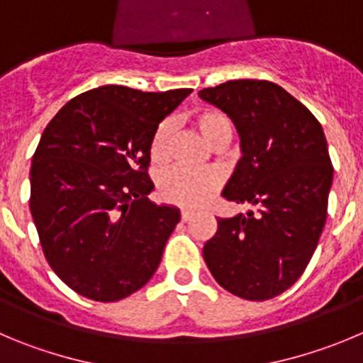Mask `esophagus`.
<instances>
[{"mask_svg":"<svg viewBox=\"0 0 363 363\" xmlns=\"http://www.w3.org/2000/svg\"><path fill=\"white\" fill-rule=\"evenodd\" d=\"M193 216V213L189 211V209H182L181 211V218H182V222H188L189 218H191Z\"/></svg>","mask_w":363,"mask_h":363,"instance_id":"obj_1","label":"esophagus"}]
</instances>
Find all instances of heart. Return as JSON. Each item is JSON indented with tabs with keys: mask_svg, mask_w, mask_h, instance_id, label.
I'll return each instance as SVG.
<instances>
[{
	"mask_svg": "<svg viewBox=\"0 0 363 363\" xmlns=\"http://www.w3.org/2000/svg\"><path fill=\"white\" fill-rule=\"evenodd\" d=\"M191 125L201 134L202 140L215 150L228 147L233 138V123L222 111L201 109L193 113ZM172 123L162 121L155 128L150 141V157L154 162H164L170 154ZM222 179L215 172H184L172 170L159 179V197L170 204L184 208H201L216 193Z\"/></svg>",
	"mask_w": 363,
	"mask_h": 363,
	"instance_id": "1",
	"label": "heart"
}]
</instances>
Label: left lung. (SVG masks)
I'll use <instances>...</instances> for the list:
<instances>
[{"label": "left lung", "instance_id": "left-lung-1", "mask_svg": "<svg viewBox=\"0 0 363 363\" xmlns=\"http://www.w3.org/2000/svg\"><path fill=\"white\" fill-rule=\"evenodd\" d=\"M235 123L242 157L222 197L254 209L216 218L204 262L216 283L247 301L289 290L313 256L328 215L333 166L317 118L267 80L199 91Z\"/></svg>", "mask_w": 363, "mask_h": 363}]
</instances>
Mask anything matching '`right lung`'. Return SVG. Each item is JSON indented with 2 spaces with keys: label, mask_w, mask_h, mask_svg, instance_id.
Listing matches in <instances>:
<instances>
[{
  "label": "right lung",
  "mask_w": 363,
  "mask_h": 363,
  "mask_svg": "<svg viewBox=\"0 0 363 363\" xmlns=\"http://www.w3.org/2000/svg\"><path fill=\"white\" fill-rule=\"evenodd\" d=\"M191 91L101 86L67 101L44 128L30 211L50 267L80 296L120 301L157 270L181 211L147 199L150 141Z\"/></svg>",
  "instance_id": "add662e5"
}]
</instances>
